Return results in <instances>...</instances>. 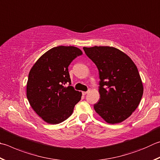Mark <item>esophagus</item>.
Wrapping results in <instances>:
<instances>
[{
  "instance_id": "esophagus-1",
  "label": "esophagus",
  "mask_w": 160,
  "mask_h": 160,
  "mask_svg": "<svg viewBox=\"0 0 160 160\" xmlns=\"http://www.w3.org/2000/svg\"><path fill=\"white\" fill-rule=\"evenodd\" d=\"M87 94H88V92H82V94L83 95H85Z\"/></svg>"
}]
</instances>
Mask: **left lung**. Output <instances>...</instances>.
<instances>
[{"label": "left lung", "mask_w": 160, "mask_h": 160, "mask_svg": "<svg viewBox=\"0 0 160 160\" xmlns=\"http://www.w3.org/2000/svg\"><path fill=\"white\" fill-rule=\"evenodd\" d=\"M99 72L100 99L95 111L106 122L125 120L137 108L143 93L138 68L131 58L108 46L83 48Z\"/></svg>", "instance_id": "obj_1"}]
</instances>
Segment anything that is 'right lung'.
<instances>
[{
	"label": "right lung",
	"instance_id": "right-lung-1",
	"mask_svg": "<svg viewBox=\"0 0 160 160\" xmlns=\"http://www.w3.org/2000/svg\"><path fill=\"white\" fill-rule=\"evenodd\" d=\"M81 54L76 47L58 46L46 52L31 68L27 97L32 108L46 122H62L80 101L82 93L71 86L68 66Z\"/></svg>",
	"mask_w": 160,
	"mask_h": 160
}]
</instances>
